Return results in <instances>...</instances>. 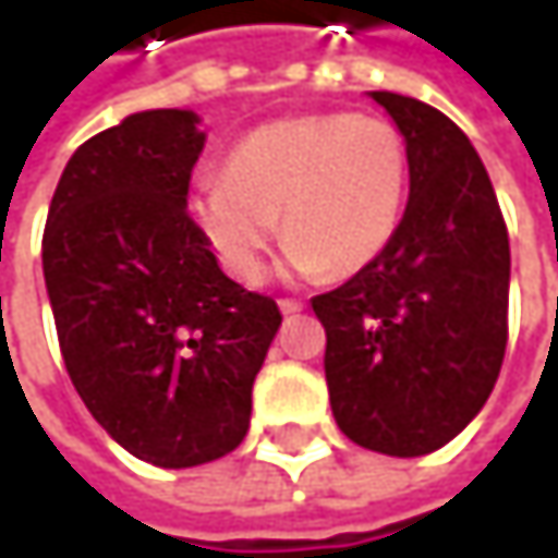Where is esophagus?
<instances>
[{
    "label": "esophagus",
    "instance_id": "esophagus-1",
    "mask_svg": "<svg viewBox=\"0 0 558 558\" xmlns=\"http://www.w3.org/2000/svg\"><path fill=\"white\" fill-rule=\"evenodd\" d=\"M278 306H280V313H287V316H293V313H300V310H303V303H300V300H290V296H283Z\"/></svg>",
    "mask_w": 558,
    "mask_h": 558
}]
</instances>
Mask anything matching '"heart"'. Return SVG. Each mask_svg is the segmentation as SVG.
I'll list each match as a JSON object with an SVG mask.
<instances>
[{"mask_svg":"<svg viewBox=\"0 0 558 558\" xmlns=\"http://www.w3.org/2000/svg\"><path fill=\"white\" fill-rule=\"evenodd\" d=\"M410 196L407 135L381 116L310 112L268 122L196 183L190 213L229 275L255 283L280 235L300 275L352 278L400 229Z\"/></svg>","mask_w":558,"mask_h":558,"instance_id":"obj_1","label":"heart"}]
</instances>
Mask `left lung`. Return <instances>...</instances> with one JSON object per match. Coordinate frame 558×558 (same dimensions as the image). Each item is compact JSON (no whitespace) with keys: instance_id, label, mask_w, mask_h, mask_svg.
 Instances as JSON below:
<instances>
[{"instance_id":"1","label":"left lung","mask_w":558,"mask_h":558,"mask_svg":"<svg viewBox=\"0 0 558 558\" xmlns=\"http://www.w3.org/2000/svg\"><path fill=\"white\" fill-rule=\"evenodd\" d=\"M407 135L410 199L388 252L313 296L339 429L385 456H426L485 407L507 345L510 242L488 170L439 109L372 93Z\"/></svg>"}]
</instances>
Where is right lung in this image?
I'll return each mask as SVG.
<instances>
[{
	"mask_svg": "<svg viewBox=\"0 0 558 558\" xmlns=\"http://www.w3.org/2000/svg\"><path fill=\"white\" fill-rule=\"evenodd\" d=\"M186 109L135 112L83 142L48 209L45 283L66 375L132 456L190 469L232 452L280 326L229 280L186 213L206 135Z\"/></svg>",
	"mask_w": 558,
	"mask_h": 558,
	"instance_id": "1",
	"label": "right lung"
}]
</instances>
